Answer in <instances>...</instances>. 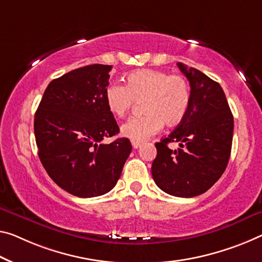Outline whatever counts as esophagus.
Segmentation results:
<instances>
[{
    "label": "esophagus",
    "instance_id": "esophagus-1",
    "mask_svg": "<svg viewBox=\"0 0 262 262\" xmlns=\"http://www.w3.org/2000/svg\"><path fill=\"white\" fill-rule=\"evenodd\" d=\"M142 146V143H138V142H132V147L134 148H139Z\"/></svg>",
    "mask_w": 262,
    "mask_h": 262
}]
</instances>
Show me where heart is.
Instances as JSON below:
<instances>
[{"mask_svg":"<svg viewBox=\"0 0 262 262\" xmlns=\"http://www.w3.org/2000/svg\"><path fill=\"white\" fill-rule=\"evenodd\" d=\"M105 102L111 114L125 116L136 103H143L142 117H132L120 126V132L132 142L142 143L162 130L182 122L191 103L186 78L165 71L142 69L130 72L126 84L111 83L105 90Z\"/></svg>","mask_w":262,"mask_h":262,"instance_id":"heart-1","label":"heart"}]
</instances>
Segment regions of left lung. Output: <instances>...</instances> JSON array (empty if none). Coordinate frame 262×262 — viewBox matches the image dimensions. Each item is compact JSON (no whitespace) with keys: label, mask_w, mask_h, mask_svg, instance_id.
Listing matches in <instances>:
<instances>
[{"label":"left lung","mask_w":262,"mask_h":262,"mask_svg":"<svg viewBox=\"0 0 262 262\" xmlns=\"http://www.w3.org/2000/svg\"><path fill=\"white\" fill-rule=\"evenodd\" d=\"M177 66L190 82V107L176 130L156 143L151 172L160 190L192 198L211 188L226 170L234 122L219 83L194 68ZM170 142L181 147L171 150Z\"/></svg>","instance_id":"left-lung-1"}]
</instances>
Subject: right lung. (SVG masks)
<instances>
[{
	"label": "right lung",
	"mask_w": 262,
	"mask_h": 262,
	"mask_svg": "<svg viewBox=\"0 0 262 262\" xmlns=\"http://www.w3.org/2000/svg\"><path fill=\"white\" fill-rule=\"evenodd\" d=\"M111 68L92 64L51 80L35 114L39 160L59 187L79 198L111 191L132 150L127 138L102 143L119 132L105 102Z\"/></svg>",
	"instance_id": "add662e5"
}]
</instances>
